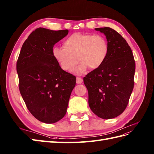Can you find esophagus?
<instances>
[{"label": "esophagus", "instance_id": "1", "mask_svg": "<svg viewBox=\"0 0 154 154\" xmlns=\"http://www.w3.org/2000/svg\"><path fill=\"white\" fill-rule=\"evenodd\" d=\"M82 82H83V80H82V78H79V77H77L76 78V84H80L82 83Z\"/></svg>", "mask_w": 154, "mask_h": 154}]
</instances>
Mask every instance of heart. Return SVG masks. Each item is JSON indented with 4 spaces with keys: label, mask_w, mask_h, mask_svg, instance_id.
<instances>
[{
    "label": "heart",
    "mask_w": 154,
    "mask_h": 154,
    "mask_svg": "<svg viewBox=\"0 0 154 154\" xmlns=\"http://www.w3.org/2000/svg\"><path fill=\"white\" fill-rule=\"evenodd\" d=\"M109 46L105 37L101 35L76 32L69 36L64 42V47L55 46L52 54L62 70L70 72L81 61L74 72L82 74L89 68H100L106 61Z\"/></svg>",
    "instance_id": "b5f03b06"
}]
</instances>
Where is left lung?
<instances>
[{
	"label": "left lung",
	"instance_id": "obj_1",
	"mask_svg": "<svg viewBox=\"0 0 154 154\" xmlns=\"http://www.w3.org/2000/svg\"><path fill=\"white\" fill-rule=\"evenodd\" d=\"M106 36L109 52L100 68L84 78L88 103L98 117L114 118L125 110L134 88L135 72L133 52L122 36L110 27L95 29Z\"/></svg>",
	"mask_w": 154,
	"mask_h": 154
}]
</instances>
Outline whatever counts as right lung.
<instances>
[{
	"mask_svg": "<svg viewBox=\"0 0 154 154\" xmlns=\"http://www.w3.org/2000/svg\"><path fill=\"white\" fill-rule=\"evenodd\" d=\"M68 33L67 29H35L23 43L17 61L19 88L26 106L46 123L64 117L76 85V76L60 68L52 54L55 44Z\"/></svg>",
	"mask_w": 154,
	"mask_h": 154,
	"instance_id": "right-lung-1",
	"label": "right lung"
}]
</instances>
